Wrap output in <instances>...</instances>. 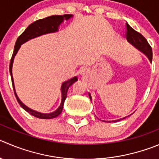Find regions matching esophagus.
Returning <instances> with one entry per match:
<instances>
[{
  "mask_svg": "<svg viewBox=\"0 0 159 159\" xmlns=\"http://www.w3.org/2000/svg\"><path fill=\"white\" fill-rule=\"evenodd\" d=\"M80 75L82 77H84V76H86L87 74H88V70H87L86 68H84V67H82L81 68V70H80V72H79Z\"/></svg>",
  "mask_w": 159,
  "mask_h": 159,
  "instance_id": "obj_1",
  "label": "esophagus"
}]
</instances>
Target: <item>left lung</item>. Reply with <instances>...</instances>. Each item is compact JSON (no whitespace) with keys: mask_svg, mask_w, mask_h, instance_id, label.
Segmentation results:
<instances>
[{"mask_svg":"<svg viewBox=\"0 0 159 159\" xmlns=\"http://www.w3.org/2000/svg\"><path fill=\"white\" fill-rule=\"evenodd\" d=\"M126 38L127 41H128L129 43L133 45L136 48H137L139 51H140L141 52H143L147 57L148 58V59L150 60V62H152V49H151V47L150 46V44H148V41L145 39L144 37L142 34H140V33H138L137 31H136L135 30H133L128 23H126ZM89 96L90 100L92 101V96L90 95V93H89ZM125 118H120V119L115 120V121H112L113 122H115V121H121V120H123L124 118H125ZM106 122H111L110 121H107Z\"/></svg>","mask_w":159,"mask_h":159,"instance_id":"left-lung-1","label":"left lung"}]
</instances>
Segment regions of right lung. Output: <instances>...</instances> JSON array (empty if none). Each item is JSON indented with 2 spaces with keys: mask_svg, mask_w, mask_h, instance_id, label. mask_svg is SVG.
Instances as JSON below:
<instances>
[{
  "mask_svg": "<svg viewBox=\"0 0 159 159\" xmlns=\"http://www.w3.org/2000/svg\"><path fill=\"white\" fill-rule=\"evenodd\" d=\"M73 17V15L67 14V15H63V16H52L46 17L42 19H38L37 21L31 23L30 25L28 26L24 30V32L18 38L17 41H16V44H15L14 52H13L12 56H11V62H10V66H9V71L10 75L11 77V82H12V86L13 89H14L15 95L17 99L18 103L19 105L23 108L26 111H27L28 113L30 114L33 116L36 117L38 118H42V119H51V118H54L56 117L59 116L60 114L62 113L63 111V104H64V101L66 98V94H67L68 89L75 82L78 81V78L77 77H74L71 79L68 80V81H64L61 85V93H62V100L61 103L59 105V107L55 111L52 112V113L48 114H44L38 112V111L32 110L30 108L28 107L27 106L24 104L21 100H19V98L18 97L17 93L16 92V89H15V84H14V80H13L12 77V65L13 62H14V59L16 55L17 54L18 51L20 48L21 45L24 44L26 41H30V40L35 38L37 37L41 36V35L46 34H49V33H55L57 32L59 30V27L62 23L64 20H68L70 18Z\"/></svg>",
  "mask_w": 159,
  "mask_h": 159,
  "instance_id": "add662e5",
  "label": "right lung"
}]
</instances>
